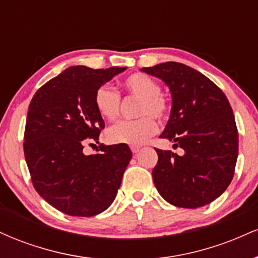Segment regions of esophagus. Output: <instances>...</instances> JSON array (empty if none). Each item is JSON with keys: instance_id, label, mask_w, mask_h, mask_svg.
Listing matches in <instances>:
<instances>
[{"instance_id": "obj_1", "label": "esophagus", "mask_w": 258, "mask_h": 258, "mask_svg": "<svg viewBox=\"0 0 258 258\" xmlns=\"http://www.w3.org/2000/svg\"><path fill=\"white\" fill-rule=\"evenodd\" d=\"M131 150H132L133 154H137L139 150H141V147H139V146H132Z\"/></svg>"}]
</instances>
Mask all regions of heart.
Returning <instances> with one entry per match:
<instances>
[{
  "label": "heart",
  "instance_id": "b5f03b06",
  "mask_svg": "<svg viewBox=\"0 0 258 258\" xmlns=\"http://www.w3.org/2000/svg\"><path fill=\"white\" fill-rule=\"evenodd\" d=\"M122 88L128 96L139 99L137 105V120L120 121L106 131V138L110 143L141 146L146 143L158 131V120L167 116L170 105L161 94L159 82L146 74H132L122 82ZM120 94L111 86L103 85L94 94V105L97 111L105 120L112 121L119 116Z\"/></svg>",
  "mask_w": 258,
  "mask_h": 258
}]
</instances>
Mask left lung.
Returning <instances> with one entry per match:
<instances>
[{"instance_id":"obj_1","label":"left lung","mask_w":258,"mask_h":258,"mask_svg":"<svg viewBox=\"0 0 258 258\" xmlns=\"http://www.w3.org/2000/svg\"><path fill=\"white\" fill-rule=\"evenodd\" d=\"M142 72L160 78L172 94L170 119L160 138L184 154L155 149L156 189L167 203L197 209L217 199L232 182L238 159V128L226 94L205 75L166 61Z\"/></svg>"}]
</instances>
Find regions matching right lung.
I'll return each mask as SVG.
<instances>
[{
    "label": "right lung",
    "mask_w": 258,
    "mask_h": 258,
    "mask_svg": "<svg viewBox=\"0 0 258 258\" xmlns=\"http://www.w3.org/2000/svg\"><path fill=\"white\" fill-rule=\"evenodd\" d=\"M126 68L70 67L36 91L29 105L24 155L41 198L63 214L91 217L114 201L132 158L126 144L103 146L85 155L88 142L99 143L104 121L94 94Z\"/></svg>",
    "instance_id": "1"
}]
</instances>
